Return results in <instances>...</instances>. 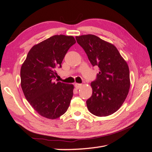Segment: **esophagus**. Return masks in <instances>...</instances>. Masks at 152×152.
Returning <instances> with one entry per match:
<instances>
[{
    "mask_svg": "<svg viewBox=\"0 0 152 152\" xmlns=\"http://www.w3.org/2000/svg\"><path fill=\"white\" fill-rule=\"evenodd\" d=\"M82 86V84H81V83H75V84H74V86H75L76 89H78L81 88Z\"/></svg>",
    "mask_w": 152,
    "mask_h": 152,
    "instance_id": "1",
    "label": "esophagus"
}]
</instances>
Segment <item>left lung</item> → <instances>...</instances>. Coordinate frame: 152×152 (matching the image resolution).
Wrapping results in <instances>:
<instances>
[{
	"label": "left lung",
	"instance_id": "1",
	"mask_svg": "<svg viewBox=\"0 0 152 152\" xmlns=\"http://www.w3.org/2000/svg\"><path fill=\"white\" fill-rule=\"evenodd\" d=\"M92 65L99 72L91 83L93 93L87 100L89 111L103 117L114 114L121 107L130 88L129 69L127 62L114 45L93 34L76 37Z\"/></svg>",
	"mask_w": 152,
	"mask_h": 152
}]
</instances>
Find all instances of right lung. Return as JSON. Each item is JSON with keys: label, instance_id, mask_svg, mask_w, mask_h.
Returning <instances> with one entry per match:
<instances>
[{"label": "right lung", "instance_id": "right-lung-1", "mask_svg": "<svg viewBox=\"0 0 152 152\" xmlns=\"http://www.w3.org/2000/svg\"><path fill=\"white\" fill-rule=\"evenodd\" d=\"M76 43L72 36L54 35L34 45L21 68V86L25 98L40 115L55 119L67 110L74 86L54 82L56 69Z\"/></svg>", "mask_w": 152, "mask_h": 152}]
</instances>
